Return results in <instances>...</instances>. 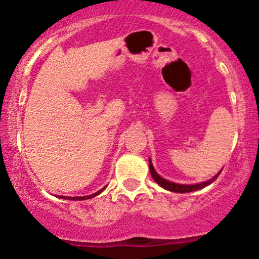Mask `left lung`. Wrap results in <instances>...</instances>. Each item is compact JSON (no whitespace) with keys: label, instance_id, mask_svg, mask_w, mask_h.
Returning <instances> with one entry per match:
<instances>
[{"label":"left lung","instance_id":"8db88e82","mask_svg":"<svg viewBox=\"0 0 259 259\" xmlns=\"http://www.w3.org/2000/svg\"><path fill=\"white\" fill-rule=\"evenodd\" d=\"M149 169H150V174H151V177H153V179L155 180V182L158 183L161 188L169 190V192H176V193H189V192H195V190L203 189V188H205L207 185L211 184L214 180L218 178V176L221 174V171H222V170L218 171V173H217L213 178L207 180V182L198 183V184H179V183L170 182V180H166V179H164L163 177L159 176V174L155 171V169H154L150 158H149Z\"/></svg>","mask_w":259,"mask_h":259}]
</instances>
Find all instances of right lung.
<instances>
[{"mask_svg": "<svg viewBox=\"0 0 259 259\" xmlns=\"http://www.w3.org/2000/svg\"><path fill=\"white\" fill-rule=\"evenodd\" d=\"M105 188L106 187H104L103 189H100L99 192L94 193V194H91V195H85V197H62L61 195L60 198H62V199H69V200H86V199H90V198H94V197H96V195H99L104 189H105Z\"/></svg>", "mask_w": 259, "mask_h": 259, "instance_id": "1", "label": "right lung"}]
</instances>
